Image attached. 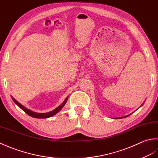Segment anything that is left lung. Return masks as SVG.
<instances>
[{"label": "left lung", "instance_id": "8db88e82", "mask_svg": "<svg viewBox=\"0 0 158 158\" xmlns=\"http://www.w3.org/2000/svg\"><path fill=\"white\" fill-rule=\"evenodd\" d=\"M143 104L142 105H141L140 106V107H141V106H143ZM139 107V108H140ZM131 114H132V113H131ZM131 114H128V115H126V116H124V117H119V118H125V117H128V116H130Z\"/></svg>", "mask_w": 158, "mask_h": 158}]
</instances>
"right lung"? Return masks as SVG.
<instances>
[{
    "instance_id": "obj_1",
    "label": "right lung",
    "mask_w": 158,
    "mask_h": 158,
    "mask_svg": "<svg viewBox=\"0 0 158 158\" xmlns=\"http://www.w3.org/2000/svg\"><path fill=\"white\" fill-rule=\"evenodd\" d=\"M68 98L69 97H67L65 100H64V102L62 103V104L59 105L55 109H54L53 110L50 111V112H44V113H39V112H35L34 111H32V110H29V109H28L26 107H24V106H22L18 101H16L15 99L11 96V98L13 99V101H14L15 104L17 106H18L22 110H24L26 112V113H27V114H28L29 116H31V117H33V118H50V117H53L54 115H55L56 113H58V112H59L61 110V109L63 108V106H65V104L67 103V99H68Z\"/></svg>"
}]
</instances>
